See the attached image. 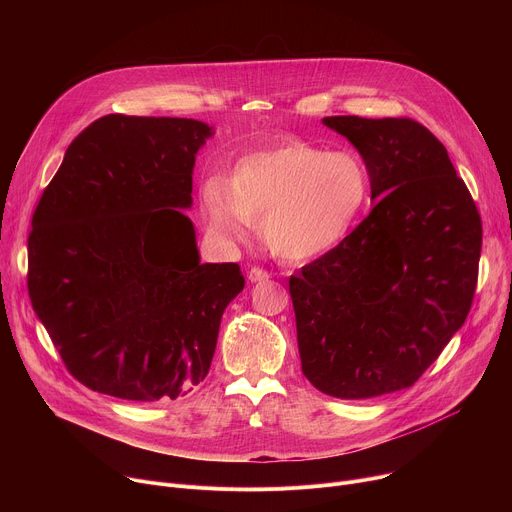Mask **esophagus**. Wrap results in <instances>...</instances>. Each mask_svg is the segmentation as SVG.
<instances>
[{
  "label": "esophagus",
  "instance_id": "obj_1",
  "mask_svg": "<svg viewBox=\"0 0 512 512\" xmlns=\"http://www.w3.org/2000/svg\"><path fill=\"white\" fill-rule=\"evenodd\" d=\"M271 275H269V271H265V269H261V267H253L251 271H249V281L251 283H261V281H267Z\"/></svg>",
  "mask_w": 512,
  "mask_h": 512
}]
</instances>
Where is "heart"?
I'll list each match as a JSON object with an SVG mask.
<instances>
[{
	"label": "heart",
	"mask_w": 512,
	"mask_h": 512,
	"mask_svg": "<svg viewBox=\"0 0 512 512\" xmlns=\"http://www.w3.org/2000/svg\"><path fill=\"white\" fill-rule=\"evenodd\" d=\"M369 192L371 174L356 152L287 139L243 156L229 182L206 180L200 204L221 239H245L251 223L277 257L308 261L346 237Z\"/></svg>",
	"instance_id": "heart-1"
}]
</instances>
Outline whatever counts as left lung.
I'll use <instances>...</instances> for the list:
<instances>
[{
    "label": "left lung",
    "instance_id": "obj_1",
    "mask_svg": "<svg viewBox=\"0 0 512 512\" xmlns=\"http://www.w3.org/2000/svg\"><path fill=\"white\" fill-rule=\"evenodd\" d=\"M371 174V214L289 277L306 379L338 399L411 387L462 328L482 249L444 143L407 117H324Z\"/></svg>",
    "mask_w": 512,
    "mask_h": 512
}]
</instances>
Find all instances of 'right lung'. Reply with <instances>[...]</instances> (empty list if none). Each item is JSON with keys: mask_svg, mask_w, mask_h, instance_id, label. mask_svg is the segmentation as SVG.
Here are the masks:
<instances>
[{"mask_svg": "<svg viewBox=\"0 0 512 512\" xmlns=\"http://www.w3.org/2000/svg\"><path fill=\"white\" fill-rule=\"evenodd\" d=\"M196 119L105 115L68 145L32 216L28 294L68 373L154 403L208 375L237 263H200L192 206Z\"/></svg>", "mask_w": 512, "mask_h": 512, "instance_id": "add662e5", "label": "right lung"}]
</instances>
